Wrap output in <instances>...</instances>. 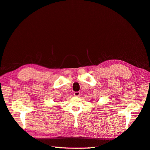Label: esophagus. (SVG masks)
I'll return each instance as SVG.
<instances>
[{
    "label": "esophagus",
    "mask_w": 150,
    "mask_h": 150,
    "mask_svg": "<svg viewBox=\"0 0 150 150\" xmlns=\"http://www.w3.org/2000/svg\"><path fill=\"white\" fill-rule=\"evenodd\" d=\"M74 95L75 96H79V95H80V92H79V91H78V92H74Z\"/></svg>",
    "instance_id": "1"
}]
</instances>
